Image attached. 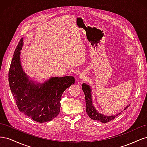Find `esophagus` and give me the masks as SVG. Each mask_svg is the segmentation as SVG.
<instances>
[{
    "mask_svg": "<svg viewBox=\"0 0 147 147\" xmlns=\"http://www.w3.org/2000/svg\"><path fill=\"white\" fill-rule=\"evenodd\" d=\"M86 74L85 72H82L80 75V79L82 80V79H84V78L86 77Z\"/></svg>",
    "mask_w": 147,
    "mask_h": 147,
    "instance_id": "34e87169",
    "label": "esophagus"
}]
</instances>
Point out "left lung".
<instances>
[{
    "label": "left lung",
    "mask_w": 147,
    "mask_h": 147,
    "mask_svg": "<svg viewBox=\"0 0 147 147\" xmlns=\"http://www.w3.org/2000/svg\"><path fill=\"white\" fill-rule=\"evenodd\" d=\"M82 90L84 92V96H85L86 113L88 116L90 117V118L93 120H97V121H99L102 123H107L109 121H110L111 120L114 119L115 117H117L118 115L121 114L123 110H126L129 107V106L130 105V104L127 105L124 110H123L121 112H119L118 114L107 116V115H103L101 113H99L96 109L94 106L93 105L92 99V89L90 86L86 83H83Z\"/></svg>",
    "instance_id": "8db88e82"
}]
</instances>
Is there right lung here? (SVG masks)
Wrapping results in <instances>:
<instances>
[{
  "mask_svg": "<svg viewBox=\"0 0 147 147\" xmlns=\"http://www.w3.org/2000/svg\"><path fill=\"white\" fill-rule=\"evenodd\" d=\"M23 38L14 52L8 73L12 94L19 110L35 121H51L60 112L61 99L67 88L75 83L72 76L52 77L40 83L31 80L22 67L21 50Z\"/></svg>",
  "mask_w": 147,
  "mask_h": 147,
  "instance_id": "1",
  "label": "right lung"
}]
</instances>
